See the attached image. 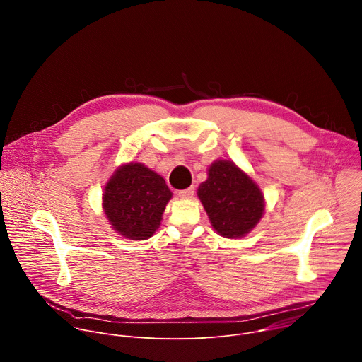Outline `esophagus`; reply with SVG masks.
I'll return each mask as SVG.
<instances>
[{"label":"esophagus","mask_w":362,"mask_h":362,"mask_svg":"<svg viewBox=\"0 0 362 362\" xmlns=\"http://www.w3.org/2000/svg\"><path fill=\"white\" fill-rule=\"evenodd\" d=\"M194 194V186L192 187H187V189H183V190H179V196L182 199H192Z\"/></svg>","instance_id":"1"}]
</instances>
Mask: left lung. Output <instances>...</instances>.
<instances>
[{
	"label": "left lung",
	"instance_id": "8db88e82",
	"mask_svg": "<svg viewBox=\"0 0 362 362\" xmlns=\"http://www.w3.org/2000/svg\"><path fill=\"white\" fill-rule=\"evenodd\" d=\"M197 196L212 226L225 238L245 236L264 215L262 192L228 160L209 168V177L199 186Z\"/></svg>",
	"mask_w": 362,
	"mask_h": 362
}]
</instances>
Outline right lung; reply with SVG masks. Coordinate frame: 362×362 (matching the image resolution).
<instances>
[{
	"mask_svg": "<svg viewBox=\"0 0 362 362\" xmlns=\"http://www.w3.org/2000/svg\"><path fill=\"white\" fill-rule=\"evenodd\" d=\"M172 197L165 179L140 163L122 166L103 194V208L115 230L133 240L150 238Z\"/></svg>",
	"mask_w": 362,
	"mask_h": 362,
	"instance_id": "obj_1",
	"label": "right lung"
}]
</instances>
